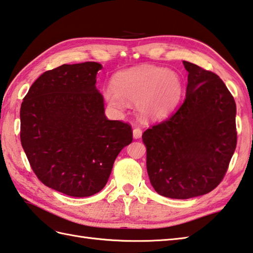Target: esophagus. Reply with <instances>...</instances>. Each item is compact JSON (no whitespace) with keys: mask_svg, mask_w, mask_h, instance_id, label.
<instances>
[{"mask_svg":"<svg viewBox=\"0 0 253 253\" xmlns=\"http://www.w3.org/2000/svg\"><path fill=\"white\" fill-rule=\"evenodd\" d=\"M132 136H133V138H135V139L141 138V136H142V130H141V128L136 127L135 129L132 130Z\"/></svg>","mask_w":253,"mask_h":253,"instance_id":"esophagus-1","label":"esophagus"}]
</instances>
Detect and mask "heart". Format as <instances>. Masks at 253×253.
<instances>
[{
	"label": "heart",
	"mask_w": 253,
	"mask_h": 253,
	"mask_svg": "<svg viewBox=\"0 0 253 253\" xmlns=\"http://www.w3.org/2000/svg\"><path fill=\"white\" fill-rule=\"evenodd\" d=\"M114 88H107L104 96L110 106L123 109L125 100L137 102V109L146 120H161L169 115L182 94L180 77L169 69L139 66L122 72L114 78Z\"/></svg>",
	"instance_id": "1"
}]
</instances>
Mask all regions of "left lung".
Listing matches in <instances>:
<instances>
[{
  "instance_id": "obj_1",
  "label": "left lung",
  "mask_w": 253,
  "mask_h": 253,
  "mask_svg": "<svg viewBox=\"0 0 253 253\" xmlns=\"http://www.w3.org/2000/svg\"><path fill=\"white\" fill-rule=\"evenodd\" d=\"M186 99L143 132L147 170L159 195L190 199L221 184L237 144L236 103L216 74L184 61Z\"/></svg>"
}]
</instances>
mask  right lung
<instances>
[{
    "mask_svg": "<svg viewBox=\"0 0 253 253\" xmlns=\"http://www.w3.org/2000/svg\"><path fill=\"white\" fill-rule=\"evenodd\" d=\"M101 64H64L32 84L20 107V141L42 184L71 197L106 185L121 150L132 141L128 123L104 115L95 88Z\"/></svg>",
    "mask_w": 253,
    "mask_h": 253,
    "instance_id": "add662e5",
    "label": "right lung"
}]
</instances>
